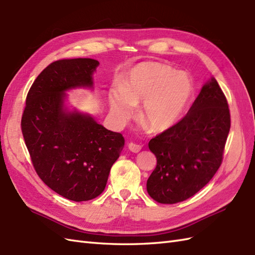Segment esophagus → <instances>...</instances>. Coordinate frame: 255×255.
Wrapping results in <instances>:
<instances>
[{
  "instance_id": "obj_1",
  "label": "esophagus",
  "mask_w": 255,
  "mask_h": 255,
  "mask_svg": "<svg viewBox=\"0 0 255 255\" xmlns=\"http://www.w3.org/2000/svg\"><path fill=\"white\" fill-rule=\"evenodd\" d=\"M128 149H129V151L135 152V153L140 151V149H141V146H140V145H137V144H135V142H129V144L128 145Z\"/></svg>"
}]
</instances>
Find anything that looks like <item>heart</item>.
I'll return each mask as SVG.
<instances>
[{"label": "heart", "instance_id": "heart-1", "mask_svg": "<svg viewBox=\"0 0 255 255\" xmlns=\"http://www.w3.org/2000/svg\"><path fill=\"white\" fill-rule=\"evenodd\" d=\"M194 94L191 79L182 71L156 61L134 66L122 88L109 91L108 102L119 120H128L142 102L141 121L154 132H163L181 119Z\"/></svg>", "mask_w": 255, "mask_h": 255}]
</instances>
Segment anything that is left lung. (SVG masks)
<instances>
[{"mask_svg":"<svg viewBox=\"0 0 255 255\" xmlns=\"http://www.w3.org/2000/svg\"><path fill=\"white\" fill-rule=\"evenodd\" d=\"M229 128L226 97L211 78L187 115L149 141L157 158L147 181L149 196L159 203L173 204L197 194L219 170Z\"/></svg>","mask_w":255,"mask_h":255,"instance_id":"obj_1","label":"left lung"}]
</instances>
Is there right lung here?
<instances>
[{
    "label": "right lung",
    "instance_id": "obj_1",
    "mask_svg": "<svg viewBox=\"0 0 255 255\" xmlns=\"http://www.w3.org/2000/svg\"><path fill=\"white\" fill-rule=\"evenodd\" d=\"M98 65L92 58L48 65L30 88L21 118L24 142L38 175L52 190L76 202L102 194L124 147L121 133L66 105V92L93 89Z\"/></svg>",
    "mask_w": 255,
    "mask_h": 255
}]
</instances>
